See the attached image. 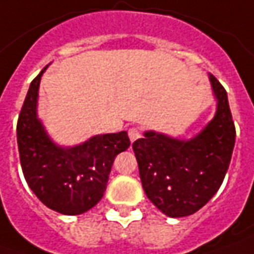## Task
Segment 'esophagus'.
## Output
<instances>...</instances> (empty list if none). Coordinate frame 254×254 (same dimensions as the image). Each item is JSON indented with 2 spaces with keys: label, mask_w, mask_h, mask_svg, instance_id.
<instances>
[{
  "label": "esophagus",
  "mask_w": 254,
  "mask_h": 254,
  "mask_svg": "<svg viewBox=\"0 0 254 254\" xmlns=\"http://www.w3.org/2000/svg\"><path fill=\"white\" fill-rule=\"evenodd\" d=\"M127 134H129V139H130V141H136L137 139H140L141 132H140L139 127H130V129H129V132H127Z\"/></svg>",
  "instance_id": "34e87169"
}]
</instances>
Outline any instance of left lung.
I'll use <instances>...</instances> for the list:
<instances>
[{
    "label": "left lung",
    "mask_w": 254,
    "mask_h": 254,
    "mask_svg": "<svg viewBox=\"0 0 254 254\" xmlns=\"http://www.w3.org/2000/svg\"><path fill=\"white\" fill-rule=\"evenodd\" d=\"M217 110L213 120L192 139L180 140L154 130L133 143L145 195L169 217L198 212L224 180L235 144L226 89L209 74Z\"/></svg>",
    "instance_id": "8db88e82"
}]
</instances>
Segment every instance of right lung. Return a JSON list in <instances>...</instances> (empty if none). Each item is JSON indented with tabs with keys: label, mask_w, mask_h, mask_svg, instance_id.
<instances>
[{
	"label": "right lung",
	"mask_w": 254,
	"mask_h": 254,
	"mask_svg": "<svg viewBox=\"0 0 254 254\" xmlns=\"http://www.w3.org/2000/svg\"><path fill=\"white\" fill-rule=\"evenodd\" d=\"M47 67L30 84L17 120L20 164L28 187L45 206L74 216L102 199L114 158L127 150L130 140L122 130L96 134L74 147L55 144L37 117L38 89Z\"/></svg>",
	"instance_id": "1"
}]
</instances>
